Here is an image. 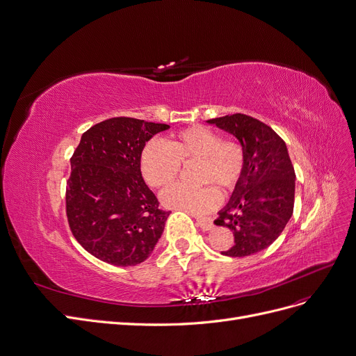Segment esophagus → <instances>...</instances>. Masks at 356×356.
Segmentation results:
<instances>
[{"label": "esophagus", "instance_id": "1", "mask_svg": "<svg viewBox=\"0 0 356 356\" xmlns=\"http://www.w3.org/2000/svg\"><path fill=\"white\" fill-rule=\"evenodd\" d=\"M196 225H198L202 230H211L214 227L213 220L211 218H202V217H196Z\"/></svg>", "mask_w": 356, "mask_h": 356}]
</instances>
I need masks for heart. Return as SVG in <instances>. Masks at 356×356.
I'll return each mask as SVG.
<instances>
[{
	"label": "heart",
	"mask_w": 356,
	"mask_h": 356,
	"mask_svg": "<svg viewBox=\"0 0 356 356\" xmlns=\"http://www.w3.org/2000/svg\"><path fill=\"white\" fill-rule=\"evenodd\" d=\"M198 161L196 179L213 183L222 192H232L243 176L246 155L234 139H221L217 131L205 126H191L177 131L167 143L152 139L140 152V171L152 188L175 181L181 164ZM161 202L189 214H205L220 204V192L214 186L198 189L175 185L161 193Z\"/></svg>",
	"instance_id": "b5f03b06"
}]
</instances>
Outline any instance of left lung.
<instances>
[{
  "label": "left lung",
  "mask_w": 356,
  "mask_h": 356,
  "mask_svg": "<svg viewBox=\"0 0 356 356\" xmlns=\"http://www.w3.org/2000/svg\"><path fill=\"white\" fill-rule=\"evenodd\" d=\"M238 138L246 155L239 185L214 225L229 227L234 242L222 255L248 257L268 248L293 214L295 170L284 140L257 118L232 114L208 120Z\"/></svg>",
  "instance_id": "1"
}]
</instances>
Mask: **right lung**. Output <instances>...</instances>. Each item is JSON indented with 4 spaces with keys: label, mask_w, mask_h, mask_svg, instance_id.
<instances>
[{
    "label": "right lung",
    "mask_w": 356,
    "mask_h": 356,
    "mask_svg": "<svg viewBox=\"0 0 356 356\" xmlns=\"http://www.w3.org/2000/svg\"><path fill=\"white\" fill-rule=\"evenodd\" d=\"M168 124L113 117L86 130L70 158L69 226L86 251L111 266H136L161 238L164 211L140 173V152Z\"/></svg>",
    "instance_id": "1"
}]
</instances>
